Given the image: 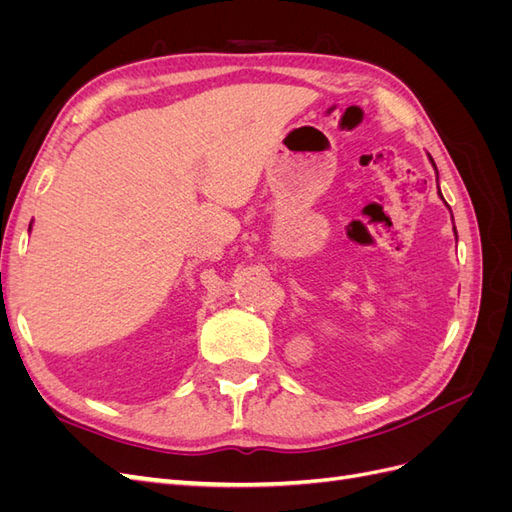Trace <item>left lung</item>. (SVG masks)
<instances>
[{
	"label": "left lung",
	"mask_w": 512,
	"mask_h": 512,
	"mask_svg": "<svg viewBox=\"0 0 512 512\" xmlns=\"http://www.w3.org/2000/svg\"><path fill=\"white\" fill-rule=\"evenodd\" d=\"M431 164H433V160H431ZM433 166H436V164H433ZM436 173H438V170H436ZM442 196V194H440ZM455 235H457V230H455Z\"/></svg>",
	"instance_id": "left-lung-1"
}]
</instances>
